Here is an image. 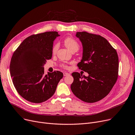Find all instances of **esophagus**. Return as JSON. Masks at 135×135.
<instances>
[{
	"instance_id": "34e87169",
	"label": "esophagus",
	"mask_w": 135,
	"mask_h": 135,
	"mask_svg": "<svg viewBox=\"0 0 135 135\" xmlns=\"http://www.w3.org/2000/svg\"><path fill=\"white\" fill-rule=\"evenodd\" d=\"M69 75V73H68L67 72H64L63 73V75L64 76H67V75Z\"/></svg>"
}]
</instances>
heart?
<instances>
[{
	"instance_id": "obj_1",
	"label": "heart",
	"mask_w": 135,
	"mask_h": 135,
	"mask_svg": "<svg viewBox=\"0 0 135 135\" xmlns=\"http://www.w3.org/2000/svg\"><path fill=\"white\" fill-rule=\"evenodd\" d=\"M63 42L65 45L67 47V48L70 51H73L74 50L77 51L78 50V49L79 48V44L78 41L74 39L72 37H67L66 38L63 40ZM59 44H55L53 47H52V53L53 54H56V52L57 51L58 49H59ZM62 67L65 68H67L68 66L66 65H62Z\"/></svg>"
}]
</instances>
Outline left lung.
<instances>
[{
	"label": "left lung",
	"instance_id": "8db88e82",
	"mask_svg": "<svg viewBox=\"0 0 135 135\" xmlns=\"http://www.w3.org/2000/svg\"><path fill=\"white\" fill-rule=\"evenodd\" d=\"M83 47V58L78 67L89 76L73 72L70 88L74 95L88 103L100 101L107 96L118 77L119 59L116 50L100 35L77 32Z\"/></svg>",
	"mask_w": 135,
	"mask_h": 135
}]
</instances>
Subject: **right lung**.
Masks as SVG:
<instances>
[{
	"mask_svg": "<svg viewBox=\"0 0 135 135\" xmlns=\"http://www.w3.org/2000/svg\"><path fill=\"white\" fill-rule=\"evenodd\" d=\"M59 35L57 32L33 34L12 55L10 71L13 85L28 101L39 103L47 100L63 76L58 70L45 74L44 69L46 61L52 57L53 41Z\"/></svg>",
	"mask_w": 135,
	"mask_h": 135,
	"instance_id": "right-lung-1",
	"label": "right lung"
}]
</instances>
